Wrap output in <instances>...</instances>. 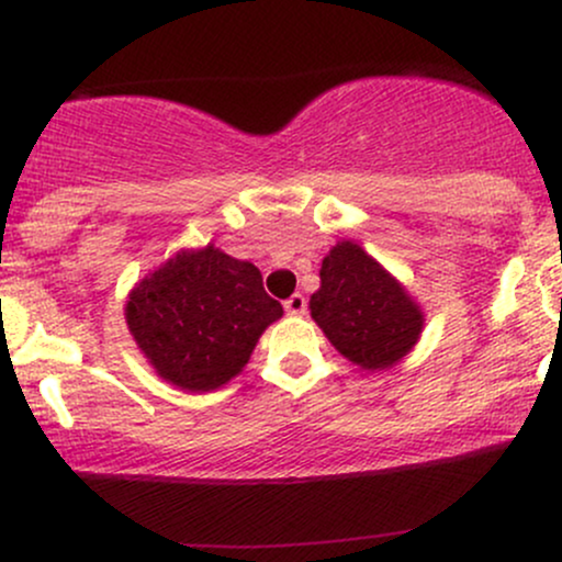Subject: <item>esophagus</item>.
<instances>
[{
	"label": "esophagus",
	"mask_w": 562,
	"mask_h": 562,
	"mask_svg": "<svg viewBox=\"0 0 562 562\" xmlns=\"http://www.w3.org/2000/svg\"><path fill=\"white\" fill-rule=\"evenodd\" d=\"M285 312L290 317H303V314H306V299H303V293L290 295L285 301Z\"/></svg>",
	"instance_id": "esophagus-1"
}]
</instances>
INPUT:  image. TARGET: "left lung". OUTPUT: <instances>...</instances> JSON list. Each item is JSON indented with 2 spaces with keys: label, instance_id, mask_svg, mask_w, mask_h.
Returning a JSON list of instances; mask_svg holds the SVG:
<instances>
[{
  "label": "left lung",
  "instance_id": "1",
  "mask_svg": "<svg viewBox=\"0 0 562 562\" xmlns=\"http://www.w3.org/2000/svg\"><path fill=\"white\" fill-rule=\"evenodd\" d=\"M312 317L348 362L389 370L423 333V308L402 282L357 243H338L319 269V290L308 301Z\"/></svg>",
  "mask_w": 562,
  "mask_h": 562
}]
</instances>
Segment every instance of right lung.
<instances>
[{
    "label": "right lung",
    "instance_id": "add662e5",
    "mask_svg": "<svg viewBox=\"0 0 562 562\" xmlns=\"http://www.w3.org/2000/svg\"><path fill=\"white\" fill-rule=\"evenodd\" d=\"M124 312L147 362L182 391H214L240 375L261 333L282 317L259 269L214 245L179 250L137 282Z\"/></svg>",
    "mask_w": 562,
    "mask_h": 562
}]
</instances>
